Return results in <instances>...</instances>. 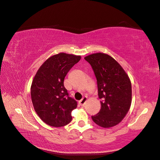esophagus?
<instances>
[{
    "instance_id": "1",
    "label": "esophagus",
    "mask_w": 160,
    "mask_h": 160,
    "mask_svg": "<svg viewBox=\"0 0 160 160\" xmlns=\"http://www.w3.org/2000/svg\"><path fill=\"white\" fill-rule=\"evenodd\" d=\"M87 100H88V98H87V97H84V98H83V99H82L81 100L79 101V104H80V105H81V106H84L85 104V103H86Z\"/></svg>"
}]
</instances>
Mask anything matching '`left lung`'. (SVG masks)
<instances>
[{
	"label": "left lung",
	"mask_w": 160,
	"mask_h": 160,
	"mask_svg": "<svg viewBox=\"0 0 160 160\" xmlns=\"http://www.w3.org/2000/svg\"><path fill=\"white\" fill-rule=\"evenodd\" d=\"M97 79L98 95L101 99L99 112L91 118L99 126L112 128L119 124L132 104V83L126 72L112 57L103 52L85 57Z\"/></svg>",
	"instance_id": "8db88e82"
}]
</instances>
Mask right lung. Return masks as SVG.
Returning <instances> with one entry per match:
<instances>
[{"label": "right lung", "mask_w": 160, "mask_h": 160, "mask_svg": "<svg viewBox=\"0 0 160 160\" xmlns=\"http://www.w3.org/2000/svg\"><path fill=\"white\" fill-rule=\"evenodd\" d=\"M80 55L60 52L47 59L34 77L31 95L36 113L52 127H62L71 122V111L77 103L69 97L64 86L67 72L81 59Z\"/></svg>", "instance_id": "add662e5"}]
</instances>
